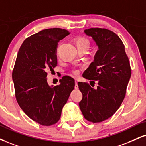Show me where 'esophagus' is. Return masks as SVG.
<instances>
[{"instance_id":"obj_1","label":"esophagus","mask_w":146,"mask_h":146,"mask_svg":"<svg viewBox=\"0 0 146 146\" xmlns=\"http://www.w3.org/2000/svg\"><path fill=\"white\" fill-rule=\"evenodd\" d=\"M75 89H78V81H75Z\"/></svg>"}]
</instances>
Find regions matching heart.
<instances>
[{
	"mask_svg": "<svg viewBox=\"0 0 146 146\" xmlns=\"http://www.w3.org/2000/svg\"><path fill=\"white\" fill-rule=\"evenodd\" d=\"M77 45H78V47L88 46V41L84 38H78V41H77ZM73 73H74L75 75H78L79 73V71L77 69H75L73 71Z\"/></svg>",
	"mask_w": 146,
	"mask_h": 146,
	"instance_id": "heart-1",
	"label": "heart"
}]
</instances>
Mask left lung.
Masks as SVG:
<instances>
[{
  "label": "left lung",
  "mask_w": 146,
  "mask_h": 146,
  "mask_svg": "<svg viewBox=\"0 0 146 146\" xmlns=\"http://www.w3.org/2000/svg\"><path fill=\"white\" fill-rule=\"evenodd\" d=\"M98 47L94 60L84 71L90 84L78 82L82 93L80 108L89 122H100L111 117L120 108L126 94L131 70L125 47L117 35L105 29L84 30ZM98 86L94 88V81ZM93 82L92 85L91 82Z\"/></svg>",
  "instance_id": "1"
}]
</instances>
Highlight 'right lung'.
I'll list each match as a JSON object with an SVG mask.
<instances>
[{
    "instance_id": "1",
    "label": "right lung",
    "mask_w": 146,
    "mask_h": 146,
    "mask_svg": "<svg viewBox=\"0 0 146 146\" xmlns=\"http://www.w3.org/2000/svg\"><path fill=\"white\" fill-rule=\"evenodd\" d=\"M69 34L64 29H48L31 35L23 42L12 73L15 97L30 118L43 126L60 120L75 80L62 77L60 84L50 86L47 71L57 65L58 43Z\"/></svg>"
}]
</instances>
